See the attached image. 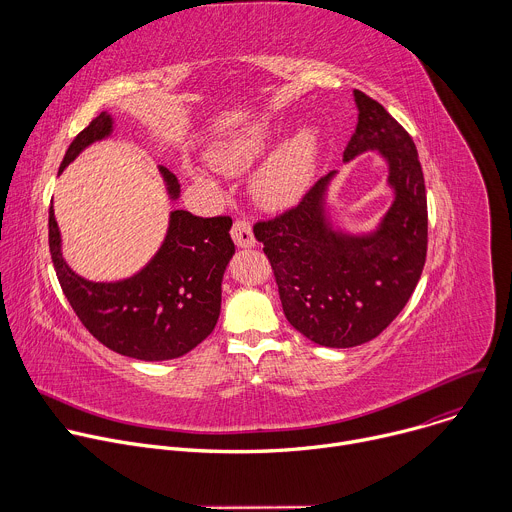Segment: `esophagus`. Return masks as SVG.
Segmentation results:
<instances>
[{"instance_id":"1","label":"esophagus","mask_w":512,"mask_h":512,"mask_svg":"<svg viewBox=\"0 0 512 512\" xmlns=\"http://www.w3.org/2000/svg\"><path fill=\"white\" fill-rule=\"evenodd\" d=\"M231 237L235 241L237 247H253L255 245V235H253V227L245 218H237L231 227Z\"/></svg>"}]
</instances>
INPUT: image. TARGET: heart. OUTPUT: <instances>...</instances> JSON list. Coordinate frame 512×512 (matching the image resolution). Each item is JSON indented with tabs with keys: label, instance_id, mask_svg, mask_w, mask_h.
Here are the masks:
<instances>
[{
	"label": "heart",
	"instance_id": "1",
	"mask_svg": "<svg viewBox=\"0 0 512 512\" xmlns=\"http://www.w3.org/2000/svg\"><path fill=\"white\" fill-rule=\"evenodd\" d=\"M275 131L267 123L251 125L223 143L214 145L210 162L221 172L247 170L271 145ZM318 139L312 129H302L259 168L253 178V194L265 206H287L296 202L310 182L316 162Z\"/></svg>",
	"mask_w": 512,
	"mask_h": 512
}]
</instances>
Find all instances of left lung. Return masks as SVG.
Returning <instances> with one entry per match:
<instances>
[{
    "label": "left lung",
    "mask_w": 512,
    "mask_h": 512,
    "mask_svg": "<svg viewBox=\"0 0 512 512\" xmlns=\"http://www.w3.org/2000/svg\"><path fill=\"white\" fill-rule=\"evenodd\" d=\"M358 123L344 160L379 150L397 196L381 229L344 237L326 227L322 196L332 174L302 200L253 225L271 263L287 322L316 344L350 348L377 338L405 308L427 255V196L415 143L387 109L354 91Z\"/></svg>",
    "instance_id": "1"
}]
</instances>
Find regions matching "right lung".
I'll return each instance as SVG.
<instances>
[{
	"instance_id": "right-lung-1",
	"label": "right lung",
	"mask_w": 512,
	"mask_h": 512,
	"mask_svg": "<svg viewBox=\"0 0 512 512\" xmlns=\"http://www.w3.org/2000/svg\"><path fill=\"white\" fill-rule=\"evenodd\" d=\"M111 117L101 113L68 145L60 172L89 143L111 133ZM160 172L172 198L178 178ZM231 216L170 214V229L158 255L137 275L117 283H95L72 271L60 253V233L50 206L48 245L64 296L83 326L107 348L137 360H170L190 352L216 326L221 314V281L235 253Z\"/></svg>"
}]
</instances>
